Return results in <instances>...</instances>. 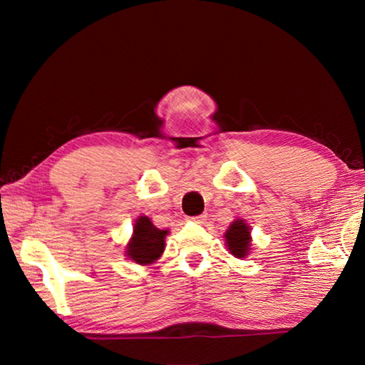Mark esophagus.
Listing matches in <instances>:
<instances>
[{
  "mask_svg": "<svg viewBox=\"0 0 365 365\" xmlns=\"http://www.w3.org/2000/svg\"><path fill=\"white\" fill-rule=\"evenodd\" d=\"M206 219H207L206 214H201V215H196V217H191V220L197 222V224H202V222H206Z\"/></svg>",
  "mask_w": 365,
  "mask_h": 365,
  "instance_id": "1",
  "label": "esophagus"
}]
</instances>
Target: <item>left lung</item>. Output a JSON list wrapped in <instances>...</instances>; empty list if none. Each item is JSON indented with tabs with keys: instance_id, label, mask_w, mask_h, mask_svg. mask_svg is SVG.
<instances>
[{
	"instance_id": "8db88e82",
	"label": "left lung",
	"mask_w": 365,
	"mask_h": 365,
	"mask_svg": "<svg viewBox=\"0 0 365 365\" xmlns=\"http://www.w3.org/2000/svg\"><path fill=\"white\" fill-rule=\"evenodd\" d=\"M225 246L232 256L245 259L251 251V227L245 219H235L224 235Z\"/></svg>"
}]
</instances>
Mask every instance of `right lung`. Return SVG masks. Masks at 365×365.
<instances>
[{
    "instance_id": "obj_1",
    "label": "right lung",
    "mask_w": 365,
    "mask_h": 365,
    "mask_svg": "<svg viewBox=\"0 0 365 365\" xmlns=\"http://www.w3.org/2000/svg\"><path fill=\"white\" fill-rule=\"evenodd\" d=\"M169 230H160L148 215H140L133 224L132 237L125 245L123 256L140 265H150L163 256Z\"/></svg>"
}]
</instances>
